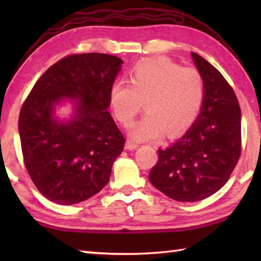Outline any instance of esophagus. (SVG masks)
<instances>
[{
	"label": "esophagus",
	"instance_id": "1",
	"mask_svg": "<svg viewBox=\"0 0 261 261\" xmlns=\"http://www.w3.org/2000/svg\"><path fill=\"white\" fill-rule=\"evenodd\" d=\"M138 147H139V145L136 144L134 140H131V139H127L126 140V143H125V148L126 149H129V151H132V149H136V148H138Z\"/></svg>",
	"mask_w": 261,
	"mask_h": 261
}]
</instances>
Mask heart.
<instances>
[{
	"mask_svg": "<svg viewBox=\"0 0 261 261\" xmlns=\"http://www.w3.org/2000/svg\"><path fill=\"white\" fill-rule=\"evenodd\" d=\"M204 98L201 73L168 59L139 62L131 70L130 83L115 82L109 93L115 116L124 125L134 122L145 102L146 115L130 130L137 140L183 134L196 121Z\"/></svg>",
	"mask_w": 261,
	"mask_h": 261,
	"instance_id": "b5f03b06",
	"label": "heart"
}]
</instances>
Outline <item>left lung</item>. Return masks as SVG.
<instances>
[{
  "instance_id": "obj_1",
  "label": "left lung",
  "mask_w": 261,
  "mask_h": 261,
  "mask_svg": "<svg viewBox=\"0 0 261 261\" xmlns=\"http://www.w3.org/2000/svg\"><path fill=\"white\" fill-rule=\"evenodd\" d=\"M205 83V98L196 123L169 147L158 149L149 171L154 188L171 199L193 202L223 187L242 152L241 108L232 87L218 69L192 53Z\"/></svg>"
}]
</instances>
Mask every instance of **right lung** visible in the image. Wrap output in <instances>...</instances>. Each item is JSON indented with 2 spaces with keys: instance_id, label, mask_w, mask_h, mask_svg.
Instances as JSON below:
<instances>
[{
  "instance_id": "1",
  "label": "right lung",
  "mask_w": 261,
  "mask_h": 261,
  "mask_svg": "<svg viewBox=\"0 0 261 261\" xmlns=\"http://www.w3.org/2000/svg\"><path fill=\"white\" fill-rule=\"evenodd\" d=\"M120 57L72 54L43 72L21 106V153L31 179L42 196L59 205L88 199L109 182L125 138L107 108ZM78 98L76 115L61 123L52 110L61 98Z\"/></svg>"
}]
</instances>
